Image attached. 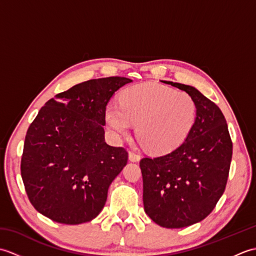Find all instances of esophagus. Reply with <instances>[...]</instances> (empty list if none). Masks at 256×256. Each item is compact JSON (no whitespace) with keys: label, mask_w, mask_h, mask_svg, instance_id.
<instances>
[{"label":"esophagus","mask_w":256,"mask_h":256,"mask_svg":"<svg viewBox=\"0 0 256 256\" xmlns=\"http://www.w3.org/2000/svg\"><path fill=\"white\" fill-rule=\"evenodd\" d=\"M128 160L131 162H138L140 160V155L134 153V152L130 150L128 152Z\"/></svg>","instance_id":"obj_1"}]
</instances>
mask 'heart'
<instances>
[{
  "instance_id": "1",
  "label": "heart",
  "mask_w": 256,
  "mask_h": 256,
  "mask_svg": "<svg viewBox=\"0 0 256 256\" xmlns=\"http://www.w3.org/2000/svg\"><path fill=\"white\" fill-rule=\"evenodd\" d=\"M197 116L192 96L160 84H138L125 90L120 104L108 103L106 121L116 136L136 124L138 138L146 150L167 153L187 138Z\"/></svg>"
}]
</instances>
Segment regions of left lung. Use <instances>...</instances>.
<instances>
[{
	"mask_svg": "<svg viewBox=\"0 0 256 256\" xmlns=\"http://www.w3.org/2000/svg\"><path fill=\"white\" fill-rule=\"evenodd\" d=\"M194 98L197 116L186 140L170 153L144 157V210L168 229L192 226L208 216L224 194L232 140L219 106L192 86L166 81Z\"/></svg>",
	"mask_w": 256,
	"mask_h": 256,
	"instance_id": "obj_1",
	"label": "left lung"
}]
</instances>
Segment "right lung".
<instances>
[{"label":"right lung","instance_id":"add662e5","mask_svg":"<svg viewBox=\"0 0 256 256\" xmlns=\"http://www.w3.org/2000/svg\"><path fill=\"white\" fill-rule=\"evenodd\" d=\"M124 77L92 79L48 100L27 130L20 174L30 204L64 224L91 221L128 154L104 140L106 108Z\"/></svg>","mask_w":256,"mask_h":256}]
</instances>
